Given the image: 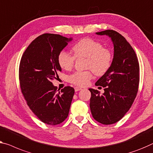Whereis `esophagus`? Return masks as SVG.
<instances>
[{"mask_svg": "<svg viewBox=\"0 0 153 153\" xmlns=\"http://www.w3.org/2000/svg\"><path fill=\"white\" fill-rule=\"evenodd\" d=\"M81 89H82V88H79V87H75V91H80Z\"/></svg>", "mask_w": 153, "mask_h": 153, "instance_id": "1", "label": "esophagus"}]
</instances>
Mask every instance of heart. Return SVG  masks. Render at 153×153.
<instances>
[{
  "mask_svg": "<svg viewBox=\"0 0 153 153\" xmlns=\"http://www.w3.org/2000/svg\"><path fill=\"white\" fill-rule=\"evenodd\" d=\"M74 56L62 51L58 56V62L65 70H71L74 67L76 58H86V69L92 70L97 76H102L111 67L113 55L101 43L91 38H84L76 42L71 48ZM93 77L91 70L76 71L69 76V81L78 86L87 85Z\"/></svg>",
  "mask_w": 153,
  "mask_h": 153,
  "instance_id": "obj_1",
  "label": "heart"
}]
</instances>
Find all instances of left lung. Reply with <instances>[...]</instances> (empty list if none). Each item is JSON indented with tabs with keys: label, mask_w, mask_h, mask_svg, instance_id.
I'll return each mask as SVG.
<instances>
[{
	"label": "left lung",
	"mask_w": 153,
	"mask_h": 153,
	"mask_svg": "<svg viewBox=\"0 0 153 153\" xmlns=\"http://www.w3.org/2000/svg\"><path fill=\"white\" fill-rule=\"evenodd\" d=\"M111 38L114 57L111 67L95 83L104 93L89 88L93 117L102 124H115L124 117L137 96L140 83V65L131 45L118 32L105 30L96 33Z\"/></svg>",
	"instance_id": "left-lung-1"
}]
</instances>
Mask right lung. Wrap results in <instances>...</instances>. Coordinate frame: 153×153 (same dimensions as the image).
Here are the masks:
<instances>
[{
  "instance_id": "obj_1",
  "label": "right lung",
  "mask_w": 153,
  "mask_h": 153,
  "mask_svg": "<svg viewBox=\"0 0 153 153\" xmlns=\"http://www.w3.org/2000/svg\"><path fill=\"white\" fill-rule=\"evenodd\" d=\"M71 40L59 34H42L29 45L20 62V89L27 105L40 121L52 126L67 119L75 92L69 86L58 90L52 83L62 71L58 54Z\"/></svg>"
}]
</instances>
